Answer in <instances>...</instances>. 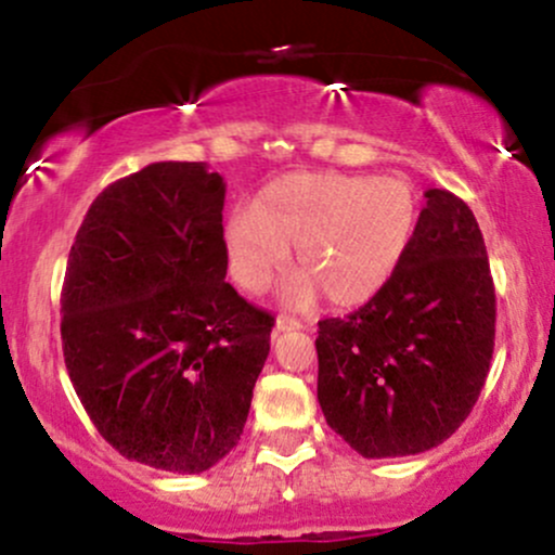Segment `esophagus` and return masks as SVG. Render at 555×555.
Masks as SVG:
<instances>
[{
    "mask_svg": "<svg viewBox=\"0 0 555 555\" xmlns=\"http://www.w3.org/2000/svg\"><path fill=\"white\" fill-rule=\"evenodd\" d=\"M302 328V323L297 321V318H292V315H279L276 318V331L279 334H282V331H299Z\"/></svg>",
    "mask_w": 555,
    "mask_h": 555,
    "instance_id": "esophagus-1",
    "label": "esophagus"
}]
</instances>
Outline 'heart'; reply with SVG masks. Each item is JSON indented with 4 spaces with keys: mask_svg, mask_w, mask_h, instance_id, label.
<instances>
[{
    "mask_svg": "<svg viewBox=\"0 0 555 555\" xmlns=\"http://www.w3.org/2000/svg\"><path fill=\"white\" fill-rule=\"evenodd\" d=\"M420 195L404 177L305 171L271 182L227 219L229 269L242 289L263 292L295 247L286 292L305 305L323 292L334 305H358L386 286L410 250Z\"/></svg>",
    "mask_w": 555,
    "mask_h": 555,
    "instance_id": "b5f03b06",
    "label": "heart"
}]
</instances>
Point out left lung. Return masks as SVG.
Here are the masks:
<instances>
[{
  "mask_svg": "<svg viewBox=\"0 0 555 555\" xmlns=\"http://www.w3.org/2000/svg\"><path fill=\"white\" fill-rule=\"evenodd\" d=\"M318 401L365 460L443 443L473 412L490 371L495 289L467 203L428 190L404 260L347 318L318 323Z\"/></svg>",
  "mask_w": 555,
  "mask_h": 555,
  "instance_id": "obj_1",
  "label": "left lung"
}]
</instances>
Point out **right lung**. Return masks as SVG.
I'll return each instance as SVG.
<instances>
[{
  "instance_id": "1",
  "label": "right lung",
  "mask_w": 555,
  "mask_h": 555,
  "mask_svg": "<svg viewBox=\"0 0 555 555\" xmlns=\"http://www.w3.org/2000/svg\"><path fill=\"white\" fill-rule=\"evenodd\" d=\"M224 177L158 162L88 208L62 286V349L95 430L127 460L197 475L240 441L273 318L227 276Z\"/></svg>"
}]
</instances>
